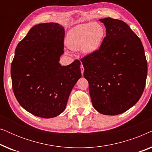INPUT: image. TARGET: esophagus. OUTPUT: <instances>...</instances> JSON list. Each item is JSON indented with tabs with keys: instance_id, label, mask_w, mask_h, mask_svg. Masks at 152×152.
<instances>
[{
	"instance_id": "esophagus-1",
	"label": "esophagus",
	"mask_w": 152,
	"mask_h": 152,
	"mask_svg": "<svg viewBox=\"0 0 152 152\" xmlns=\"http://www.w3.org/2000/svg\"><path fill=\"white\" fill-rule=\"evenodd\" d=\"M81 72H82V75H83V74H84V66H83V65L82 64V65H81Z\"/></svg>"
}]
</instances>
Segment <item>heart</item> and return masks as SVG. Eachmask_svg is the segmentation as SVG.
Listing matches in <instances>:
<instances>
[{
    "label": "heart",
    "instance_id": "heart-1",
    "mask_svg": "<svg viewBox=\"0 0 152 152\" xmlns=\"http://www.w3.org/2000/svg\"><path fill=\"white\" fill-rule=\"evenodd\" d=\"M105 29L99 23H87L73 27L68 31L66 44L73 51H82L85 55H92L100 47Z\"/></svg>",
    "mask_w": 152,
    "mask_h": 152
}]
</instances>
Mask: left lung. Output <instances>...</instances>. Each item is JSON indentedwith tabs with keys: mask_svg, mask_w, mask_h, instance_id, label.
<instances>
[{
	"mask_svg": "<svg viewBox=\"0 0 152 152\" xmlns=\"http://www.w3.org/2000/svg\"><path fill=\"white\" fill-rule=\"evenodd\" d=\"M106 37L98 50L81 59L93 107L107 115L122 113L136 104L144 91L147 62L139 37L126 23L99 19Z\"/></svg>",
	"mask_w": 152,
	"mask_h": 152,
	"instance_id": "1",
	"label": "left lung"
}]
</instances>
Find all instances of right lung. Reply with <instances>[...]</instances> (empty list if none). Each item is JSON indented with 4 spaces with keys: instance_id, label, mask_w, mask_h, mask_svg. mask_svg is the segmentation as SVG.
Masks as SVG:
<instances>
[{
    "instance_id": "right-lung-1",
    "label": "right lung",
    "mask_w": 152,
    "mask_h": 152,
    "mask_svg": "<svg viewBox=\"0 0 152 152\" xmlns=\"http://www.w3.org/2000/svg\"><path fill=\"white\" fill-rule=\"evenodd\" d=\"M65 30L56 23L33 26L15 50L11 65L12 88L20 105L37 117L51 118L66 107L82 77L79 60L61 66Z\"/></svg>"
}]
</instances>
